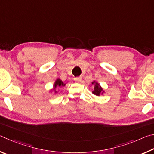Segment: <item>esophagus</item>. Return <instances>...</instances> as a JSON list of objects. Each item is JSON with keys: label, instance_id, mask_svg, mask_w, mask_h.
<instances>
[{"label": "esophagus", "instance_id": "obj_1", "mask_svg": "<svg viewBox=\"0 0 154 154\" xmlns=\"http://www.w3.org/2000/svg\"><path fill=\"white\" fill-rule=\"evenodd\" d=\"M82 78L81 77H75V78H74V80H75V82H80L81 81H82Z\"/></svg>", "mask_w": 154, "mask_h": 154}]
</instances>
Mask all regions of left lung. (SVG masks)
I'll list each match as a JSON object with an SVG mask.
<instances>
[{
	"label": "left lung",
	"mask_w": 154,
	"mask_h": 154,
	"mask_svg": "<svg viewBox=\"0 0 154 154\" xmlns=\"http://www.w3.org/2000/svg\"><path fill=\"white\" fill-rule=\"evenodd\" d=\"M92 84L94 85V91L92 92L94 94L98 96H100L101 94H103L104 91L103 90V88H101L100 85H99L98 83L96 82L95 81H94V82L92 83Z\"/></svg>",
	"instance_id": "left-lung-1"
}]
</instances>
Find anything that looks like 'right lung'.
I'll return each mask as SVG.
<instances>
[{
    "mask_svg": "<svg viewBox=\"0 0 154 154\" xmlns=\"http://www.w3.org/2000/svg\"><path fill=\"white\" fill-rule=\"evenodd\" d=\"M65 85V83H64V82H62V81L60 79H57L56 80V82H55V83H54V90L55 91V92L56 93L57 92V91L56 90V89L57 88H60V87H62V86H64Z\"/></svg>",
    "mask_w": 154,
    "mask_h": 154,
    "instance_id": "right-lung-1",
    "label": "right lung"
}]
</instances>
